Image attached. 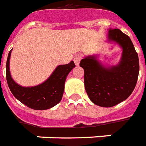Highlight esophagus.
I'll return each instance as SVG.
<instances>
[{
  "label": "esophagus",
  "instance_id": "esophagus-1",
  "mask_svg": "<svg viewBox=\"0 0 146 146\" xmlns=\"http://www.w3.org/2000/svg\"><path fill=\"white\" fill-rule=\"evenodd\" d=\"M74 62H75V64L76 65H78L79 64V63H80V61H81L82 60V56H80V55H76V56H74Z\"/></svg>",
  "mask_w": 146,
  "mask_h": 146
}]
</instances>
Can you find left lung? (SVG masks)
Here are the masks:
<instances>
[{
	"label": "left lung",
	"mask_w": 146,
	"mask_h": 146,
	"mask_svg": "<svg viewBox=\"0 0 146 146\" xmlns=\"http://www.w3.org/2000/svg\"><path fill=\"white\" fill-rule=\"evenodd\" d=\"M109 41L123 48L119 64L104 68L95 56H87L80 62L84 69L85 89L90 101L101 107H112L126 100L137 83L139 60L131 38L119 29H110Z\"/></svg>",
	"instance_id": "8db88e82"
}]
</instances>
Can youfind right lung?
Listing matches in <instances>:
<instances>
[{
    "label": "right lung",
    "mask_w": 146,
    "mask_h": 146,
    "mask_svg": "<svg viewBox=\"0 0 146 146\" xmlns=\"http://www.w3.org/2000/svg\"><path fill=\"white\" fill-rule=\"evenodd\" d=\"M11 52L12 50L9 52L6 63V79L15 98L35 110H45L58 104L63 97L66 78L75 67V63L71 61L68 64L58 66L50 77L42 84L32 87H23L15 83L10 75L9 60Z\"/></svg>",
    "instance_id": "obj_1"
}]
</instances>
